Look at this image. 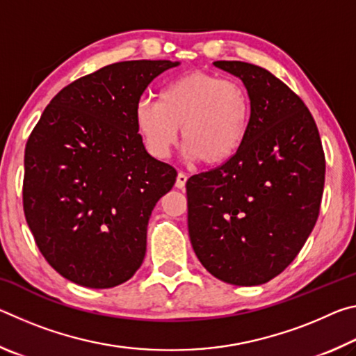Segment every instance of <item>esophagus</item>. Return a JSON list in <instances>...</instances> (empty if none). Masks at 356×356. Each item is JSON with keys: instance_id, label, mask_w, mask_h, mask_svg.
<instances>
[{"instance_id": "34e87169", "label": "esophagus", "mask_w": 356, "mask_h": 356, "mask_svg": "<svg viewBox=\"0 0 356 356\" xmlns=\"http://www.w3.org/2000/svg\"><path fill=\"white\" fill-rule=\"evenodd\" d=\"M186 174H184V172H179L177 174V179H176V186L179 190H182V188H185V184H186Z\"/></svg>"}]
</instances>
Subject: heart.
<instances>
[{"label":"heart","instance_id":"1","mask_svg":"<svg viewBox=\"0 0 356 356\" xmlns=\"http://www.w3.org/2000/svg\"><path fill=\"white\" fill-rule=\"evenodd\" d=\"M251 119V99L242 84L202 70L177 76L159 92V100H140L134 110L135 129L150 155L170 156L180 129L185 159L207 168L238 154Z\"/></svg>","mask_w":356,"mask_h":356}]
</instances>
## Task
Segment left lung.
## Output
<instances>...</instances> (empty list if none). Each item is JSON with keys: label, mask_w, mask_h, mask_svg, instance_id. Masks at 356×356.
<instances>
[{"label": "left lung", "mask_w": 356, "mask_h": 356, "mask_svg": "<svg viewBox=\"0 0 356 356\" xmlns=\"http://www.w3.org/2000/svg\"><path fill=\"white\" fill-rule=\"evenodd\" d=\"M213 65L242 80L252 119L232 160L186 182L190 242L215 278L259 286L308 240L321 210L325 155L309 110L284 83L254 64Z\"/></svg>", "instance_id": "left-lung-1"}]
</instances>
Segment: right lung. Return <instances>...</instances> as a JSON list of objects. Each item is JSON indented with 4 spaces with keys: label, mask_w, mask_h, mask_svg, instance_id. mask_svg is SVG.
Wrapping results in <instances>:
<instances>
[{
    "label": "right lung",
    "mask_w": 356,
    "mask_h": 356,
    "mask_svg": "<svg viewBox=\"0 0 356 356\" xmlns=\"http://www.w3.org/2000/svg\"><path fill=\"white\" fill-rule=\"evenodd\" d=\"M179 64L124 61L78 78L29 136L26 222L47 262L78 286H119L141 267L150 213L177 172L144 147L134 110L149 83Z\"/></svg>",
    "instance_id": "right-lung-1"
}]
</instances>
